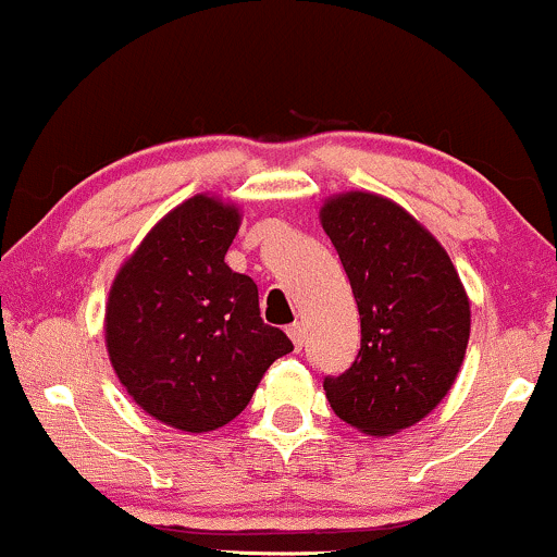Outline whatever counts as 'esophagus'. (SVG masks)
<instances>
[{
    "instance_id": "obj_1",
    "label": "esophagus",
    "mask_w": 557,
    "mask_h": 557,
    "mask_svg": "<svg viewBox=\"0 0 557 557\" xmlns=\"http://www.w3.org/2000/svg\"><path fill=\"white\" fill-rule=\"evenodd\" d=\"M287 337H290L293 345H296L298 350L304 348V341H306V330H304V324H300V322L287 324Z\"/></svg>"
}]
</instances>
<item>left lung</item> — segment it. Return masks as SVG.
Wrapping results in <instances>:
<instances>
[{"instance_id": "left-lung-1", "label": "left lung", "mask_w": 557, "mask_h": 557, "mask_svg": "<svg viewBox=\"0 0 557 557\" xmlns=\"http://www.w3.org/2000/svg\"><path fill=\"white\" fill-rule=\"evenodd\" d=\"M361 317V348L324 376L332 411L367 434L417 424L456 382L469 345V298L445 248L406 209L374 194L322 207Z\"/></svg>"}]
</instances>
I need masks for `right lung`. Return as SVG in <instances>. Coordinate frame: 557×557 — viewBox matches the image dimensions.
I'll return each instance as SVG.
<instances>
[{"instance_id": "1", "label": "right lung", "mask_w": 557, "mask_h": 557, "mask_svg": "<svg viewBox=\"0 0 557 557\" xmlns=\"http://www.w3.org/2000/svg\"><path fill=\"white\" fill-rule=\"evenodd\" d=\"M238 225V209L220 198H188L146 235L110 290L114 372L149 417L175 430L225 426L293 350L261 319L257 283L225 264Z\"/></svg>"}]
</instances>
